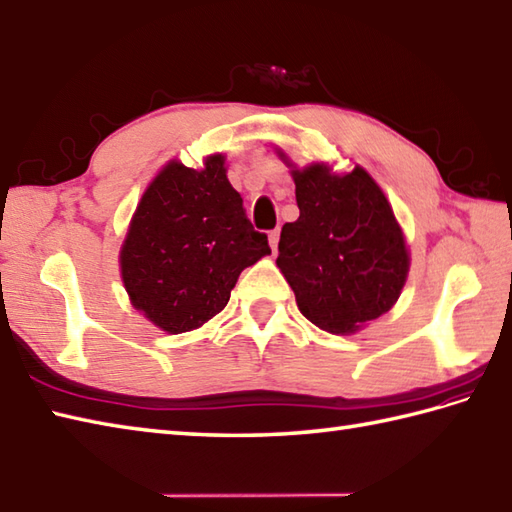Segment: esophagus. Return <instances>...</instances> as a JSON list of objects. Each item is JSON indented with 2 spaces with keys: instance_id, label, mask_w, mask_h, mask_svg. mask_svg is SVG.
Here are the masks:
<instances>
[{
  "instance_id": "1",
  "label": "esophagus",
  "mask_w": 512,
  "mask_h": 512,
  "mask_svg": "<svg viewBox=\"0 0 512 512\" xmlns=\"http://www.w3.org/2000/svg\"><path fill=\"white\" fill-rule=\"evenodd\" d=\"M278 241H280V229H274V232H269L271 252H276V249H278Z\"/></svg>"
}]
</instances>
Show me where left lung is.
Masks as SVG:
<instances>
[{"instance_id":"left-lung-1","label":"left lung","mask_w":512,"mask_h":512,"mask_svg":"<svg viewBox=\"0 0 512 512\" xmlns=\"http://www.w3.org/2000/svg\"><path fill=\"white\" fill-rule=\"evenodd\" d=\"M300 216L280 232L276 265L300 314L329 333H353L393 307L409 274L402 229L387 196L356 168L294 170Z\"/></svg>"}]
</instances>
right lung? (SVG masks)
<instances>
[{
  "label": "right lung",
  "instance_id": "1",
  "mask_svg": "<svg viewBox=\"0 0 512 512\" xmlns=\"http://www.w3.org/2000/svg\"><path fill=\"white\" fill-rule=\"evenodd\" d=\"M223 163L214 154L203 170L165 165L125 236V291L168 333L192 331L223 311L241 271L271 254L267 234L245 216Z\"/></svg>",
  "mask_w": 512,
  "mask_h": 512
}]
</instances>
